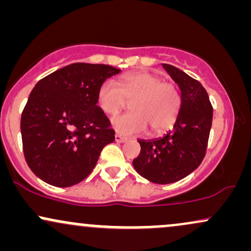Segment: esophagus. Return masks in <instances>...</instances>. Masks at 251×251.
Instances as JSON below:
<instances>
[{"mask_svg":"<svg viewBox=\"0 0 251 251\" xmlns=\"http://www.w3.org/2000/svg\"><path fill=\"white\" fill-rule=\"evenodd\" d=\"M114 139H116L117 143H125L126 140H127L125 137H123V135H120V134H118V133L116 134V137H114Z\"/></svg>","mask_w":251,"mask_h":251,"instance_id":"obj_1","label":"esophagus"}]
</instances>
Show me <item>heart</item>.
<instances>
[{"mask_svg":"<svg viewBox=\"0 0 251 251\" xmlns=\"http://www.w3.org/2000/svg\"><path fill=\"white\" fill-rule=\"evenodd\" d=\"M98 105L103 113L116 116L131 101V113L114 117L112 127L124 135L139 134L150 128L160 133L174 125L180 111L179 89L172 82L163 81L157 74L135 71L124 74L119 88L113 82H102L98 91Z\"/></svg>","mask_w":251,"mask_h":251,"instance_id":"heart-1","label":"heart"}]
</instances>
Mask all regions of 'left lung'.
<instances>
[{
  "label": "left lung",
  "mask_w": 251,
  "mask_h": 251,
  "mask_svg": "<svg viewBox=\"0 0 251 251\" xmlns=\"http://www.w3.org/2000/svg\"><path fill=\"white\" fill-rule=\"evenodd\" d=\"M163 67L179 86L180 111L174 129L163 138L138 140L142 149L133 159L135 171L155 184L183 179L201 165L212 123V106L201 83L175 66Z\"/></svg>",
  "instance_id": "1"
}]
</instances>
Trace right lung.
Segmentation results:
<instances>
[{
    "mask_svg": "<svg viewBox=\"0 0 251 251\" xmlns=\"http://www.w3.org/2000/svg\"><path fill=\"white\" fill-rule=\"evenodd\" d=\"M120 70L76 62L36 83L21 116L25 162L40 179L68 188L85 179L114 131L97 105L98 91Z\"/></svg>",
    "mask_w": 251,
    "mask_h": 251,
    "instance_id": "right-lung-1",
    "label": "right lung"
}]
</instances>
